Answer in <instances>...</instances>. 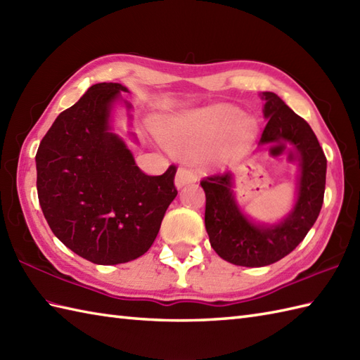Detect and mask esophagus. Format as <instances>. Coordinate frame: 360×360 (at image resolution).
Instances as JSON below:
<instances>
[{"mask_svg":"<svg viewBox=\"0 0 360 360\" xmlns=\"http://www.w3.org/2000/svg\"><path fill=\"white\" fill-rule=\"evenodd\" d=\"M193 182H196V176L192 170H188V168H186V167L178 168V172H176V176H174L176 187L181 188L187 184H193Z\"/></svg>","mask_w":360,"mask_h":360,"instance_id":"esophagus-1","label":"esophagus"}]
</instances>
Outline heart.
<instances>
[{
  "label": "heart",
  "instance_id": "obj_1",
  "mask_svg": "<svg viewBox=\"0 0 360 360\" xmlns=\"http://www.w3.org/2000/svg\"><path fill=\"white\" fill-rule=\"evenodd\" d=\"M165 147L184 156L204 153L209 165L223 168L243 156L257 136V122L227 105H210L165 117L158 125Z\"/></svg>",
  "mask_w": 360,
  "mask_h": 360
}]
</instances>
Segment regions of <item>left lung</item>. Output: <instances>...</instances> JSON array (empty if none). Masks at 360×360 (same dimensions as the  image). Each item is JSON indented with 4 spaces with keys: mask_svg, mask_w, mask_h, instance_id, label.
I'll use <instances>...</instances> for the list:
<instances>
[{
    "mask_svg": "<svg viewBox=\"0 0 360 360\" xmlns=\"http://www.w3.org/2000/svg\"><path fill=\"white\" fill-rule=\"evenodd\" d=\"M263 114L267 124L258 147L289 143L300 155V174L294 207L278 223H255L235 200L232 173L201 181L205 192V231L210 246L226 262L262 267L278 262L303 241L322 209L326 181V158L308 122L281 98L264 91Z\"/></svg>",
    "mask_w": 360,
    "mask_h": 360,
    "instance_id": "1",
    "label": "left lung"
}]
</instances>
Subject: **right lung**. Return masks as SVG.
Wrapping results in <instances>:
<instances>
[{"instance_id":"obj_1","label":"right lung","mask_w":360,"mask_h":360,"mask_svg":"<svg viewBox=\"0 0 360 360\" xmlns=\"http://www.w3.org/2000/svg\"><path fill=\"white\" fill-rule=\"evenodd\" d=\"M122 93L128 89L120 83L91 86L58 114L35 156L38 201L51 231L94 264L143 255L178 195L174 165L160 176L145 174L125 141L112 133L114 105L124 102L131 110Z\"/></svg>"}]
</instances>
